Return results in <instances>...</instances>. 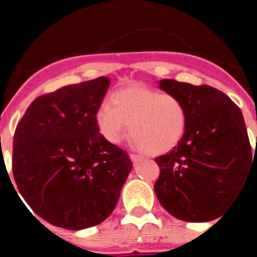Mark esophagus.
<instances>
[{
    "label": "esophagus",
    "mask_w": 257,
    "mask_h": 257,
    "mask_svg": "<svg viewBox=\"0 0 257 257\" xmlns=\"http://www.w3.org/2000/svg\"><path fill=\"white\" fill-rule=\"evenodd\" d=\"M130 158H131V161H133L134 163H136V162H139L140 160H143V156H140V154L131 153L130 154Z\"/></svg>",
    "instance_id": "obj_1"
}]
</instances>
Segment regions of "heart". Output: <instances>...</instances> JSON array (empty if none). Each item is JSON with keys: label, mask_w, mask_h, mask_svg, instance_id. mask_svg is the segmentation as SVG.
I'll list each match as a JSON object with an SVG mask.
<instances>
[{"label": "heart", "mask_w": 257, "mask_h": 257, "mask_svg": "<svg viewBox=\"0 0 257 257\" xmlns=\"http://www.w3.org/2000/svg\"><path fill=\"white\" fill-rule=\"evenodd\" d=\"M95 117L97 128L110 144L121 142L130 124L131 138L148 154L174 149L188 126L187 106L180 97L142 86L115 91L112 105L101 104Z\"/></svg>", "instance_id": "obj_1"}]
</instances>
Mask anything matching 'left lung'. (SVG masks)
Here are the masks:
<instances>
[{"mask_svg": "<svg viewBox=\"0 0 257 257\" xmlns=\"http://www.w3.org/2000/svg\"><path fill=\"white\" fill-rule=\"evenodd\" d=\"M160 87L184 101L188 126L180 143L154 160L161 170L157 198L184 221L217 219L243 189L252 165L242 112L211 86L162 79Z\"/></svg>", "mask_w": 257, "mask_h": 257, "instance_id": "obj_1", "label": "left lung"}]
</instances>
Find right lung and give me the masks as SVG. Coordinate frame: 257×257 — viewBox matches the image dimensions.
<instances>
[{
  "mask_svg": "<svg viewBox=\"0 0 257 257\" xmlns=\"http://www.w3.org/2000/svg\"><path fill=\"white\" fill-rule=\"evenodd\" d=\"M109 83L99 77L41 95L14 134L19 193L41 219L59 228L78 230L104 221L133 169L126 152L97 128L95 115Z\"/></svg>",
  "mask_w": 257,
  "mask_h": 257,
  "instance_id": "obj_1",
  "label": "right lung"
}]
</instances>
